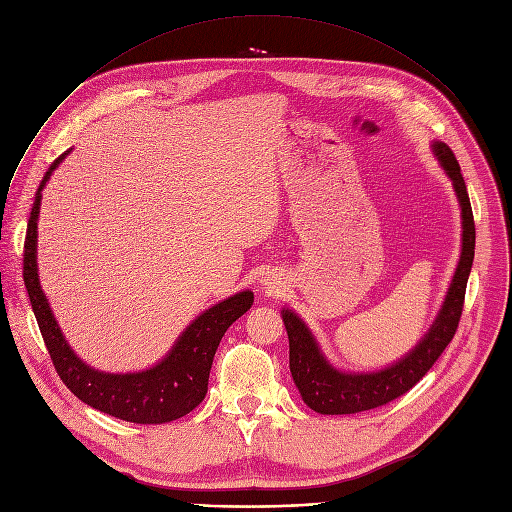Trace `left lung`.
<instances>
[{"mask_svg":"<svg viewBox=\"0 0 512 512\" xmlns=\"http://www.w3.org/2000/svg\"><path fill=\"white\" fill-rule=\"evenodd\" d=\"M437 162L449 176L457 201L461 207V256L447 289L445 301L420 342L408 350L402 359L377 371H340L334 367L320 348V342L311 334L307 324L293 309L283 307L281 316L289 336V369L301 393L303 402L320 414H357L379 408L396 400L414 387L426 371L443 355L447 344L453 340L461 309L465 287L474 264L476 250V225L471 213L467 188L461 168L453 151L443 141L430 143Z\"/></svg>","mask_w":512,"mask_h":512,"instance_id":"8db88e82","label":"left lung"}]
</instances>
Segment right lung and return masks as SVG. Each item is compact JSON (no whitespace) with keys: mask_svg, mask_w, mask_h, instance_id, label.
Returning <instances> with one entry per match:
<instances>
[{"mask_svg":"<svg viewBox=\"0 0 512 512\" xmlns=\"http://www.w3.org/2000/svg\"><path fill=\"white\" fill-rule=\"evenodd\" d=\"M69 151L71 149L61 153L51 164L34 194L24 242V285L51 361L73 396L108 416L135 424H164L178 420L205 400L215 350L227 328L252 307L254 293L246 289L205 309L199 318L186 326L168 350V355L149 369L135 373H106L84 363L65 340L53 316L49 299L38 281L36 264V229L43 188Z\"/></svg>","mask_w":512,"mask_h":512,"instance_id":"add662e5","label":"right lung"}]
</instances>
